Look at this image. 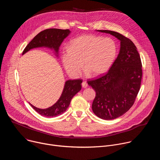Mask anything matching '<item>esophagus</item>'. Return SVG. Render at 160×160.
I'll return each mask as SVG.
<instances>
[{"instance_id": "1", "label": "esophagus", "mask_w": 160, "mask_h": 160, "mask_svg": "<svg viewBox=\"0 0 160 160\" xmlns=\"http://www.w3.org/2000/svg\"><path fill=\"white\" fill-rule=\"evenodd\" d=\"M82 87H83V88H87V86H88V85H87V82H86L85 81H83V82H82Z\"/></svg>"}]
</instances>
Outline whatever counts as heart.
Wrapping results in <instances>:
<instances>
[{
  "instance_id": "1",
  "label": "heart",
  "mask_w": 160,
  "mask_h": 160,
  "mask_svg": "<svg viewBox=\"0 0 160 160\" xmlns=\"http://www.w3.org/2000/svg\"><path fill=\"white\" fill-rule=\"evenodd\" d=\"M117 54V45L113 39L83 35L71 40L68 48L62 50L61 61L66 72L72 77L80 75L82 64L86 75L92 73L96 77L109 70Z\"/></svg>"
}]
</instances>
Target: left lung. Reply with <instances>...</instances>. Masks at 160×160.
<instances>
[{
  "mask_svg": "<svg viewBox=\"0 0 160 160\" xmlns=\"http://www.w3.org/2000/svg\"><path fill=\"white\" fill-rule=\"evenodd\" d=\"M98 31L120 41L119 54L108 72L87 82L96 92L92 105L94 113L101 119L110 120L121 117L133 106L140 90L142 63L138 49L129 38L114 31Z\"/></svg>",
  "mask_w": 160,
  "mask_h": 160,
  "instance_id": "obj_1",
  "label": "left lung"
}]
</instances>
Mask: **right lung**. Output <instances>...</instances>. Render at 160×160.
Returning a JSON list of instances; mask_svg holds the SVG:
<instances>
[{"instance_id": "add662e5", "label": "right lung", "mask_w": 160, "mask_h": 160, "mask_svg": "<svg viewBox=\"0 0 160 160\" xmlns=\"http://www.w3.org/2000/svg\"><path fill=\"white\" fill-rule=\"evenodd\" d=\"M70 30L50 28L42 31L37 34L27 45L22 52V55L30 50L38 48H48L54 50L56 56L61 43L70 33ZM82 81L69 80L65 82L62 92L58 101L52 106L46 109H40L30 103L32 107L40 115L46 117H54L61 115L69 107L73 96L81 90Z\"/></svg>"}]
</instances>
